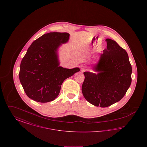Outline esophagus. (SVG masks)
Returning a JSON list of instances; mask_svg holds the SVG:
<instances>
[{"label":"esophagus","mask_w":147,"mask_h":147,"mask_svg":"<svg viewBox=\"0 0 147 147\" xmlns=\"http://www.w3.org/2000/svg\"><path fill=\"white\" fill-rule=\"evenodd\" d=\"M87 69H88V68H87L86 66H83V67L81 68V71L84 72V71H86Z\"/></svg>","instance_id":"obj_1"}]
</instances>
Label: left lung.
Wrapping results in <instances>:
<instances>
[{
  "label": "left lung",
  "instance_id": "1",
  "mask_svg": "<svg viewBox=\"0 0 147 147\" xmlns=\"http://www.w3.org/2000/svg\"><path fill=\"white\" fill-rule=\"evenodd\" d=\"M105 41L107 49L94 67L99 73L84 72L82 87L85 98L101 107H108L121 100L132 82V66L126 50L111 39Z\"/></svg>",
  "mask_w": 147,
  "mask_h": 147
}]
</instances>
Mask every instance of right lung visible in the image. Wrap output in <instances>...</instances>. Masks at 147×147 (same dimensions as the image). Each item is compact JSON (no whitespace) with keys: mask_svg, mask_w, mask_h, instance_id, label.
Returning a JSON list of instances; mask_svg holds the SVG:
<instances>
[{"mask_svg":"<svg viewBox=\"0 0 147 147\" xmlns=\"http://www.w3.org/2000/svg\"><path fill=\"white\" fill-rule=\"evenodd\" d=\"M69 36L67 32L45 34L28 47L19 71L20 83L28 98L39 102L54 100L64 80L80 70L59 67L56 51L61 43L68 41Z\"/></svg>","mask_w":147,"mask_h":147,"instance_id":"obj_1","label":"right lung"}]
</instances>
